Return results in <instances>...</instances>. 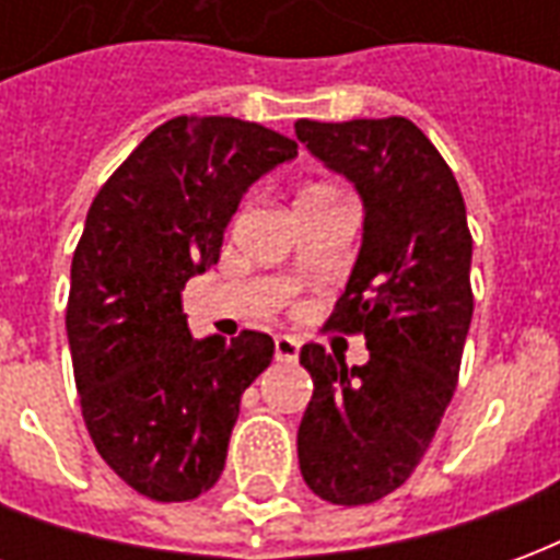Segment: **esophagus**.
Masks as SVG:
<instances>
[{
    "mask_svg": "<svg viewBox=\"0 0 560 560\" xmlns=\"http://www.w3.org/2000/svg\"><path fill=\"white\" fill-rule=\"evenodd\" d=\"M300 357V341L293 336H276V360L281 363H293Z\"/></svg>",
    "mask_w": 560,
    "mask_h": 560,
    "instance_id": "1",
    "label": "esophagus"
}]
</instances>
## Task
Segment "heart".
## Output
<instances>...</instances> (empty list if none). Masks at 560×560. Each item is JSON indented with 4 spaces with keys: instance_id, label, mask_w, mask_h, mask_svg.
I'll return each instance as SVG.
<instances>
[{
    "instance_id": "heart-1",
    "label": "heart",
    "mask_w": 560,
    "mask_h": 560,
    "mask_svg": "<svg viewBox=\"0 0 560 560\" xmlns=\"http://www.w3.org/2000/svg\"><path fill=\"white\" fill-rule=\"evenodd\" d=\"M320 191H332V188H327V185H315V188H308V191H303L305 195H320Z\"/></svg>"
}]
</instances>
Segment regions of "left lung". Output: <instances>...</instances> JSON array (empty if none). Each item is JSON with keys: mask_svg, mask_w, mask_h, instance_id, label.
<instances>
[{"mask_svg": "<svg viewBox=\"0 0 560 560\" xmlns=\"http://www.w3.org/2000/svg\"><path fill=\"white\" fill-rule=\"evenodd\" d=\"M293 128L363 197V248L327 329L369 348V363L348 369L324 345H303L315 389L296 432L300 470L329 504H375L420 465L456 393L474 315L465 200L405 116Z\"/></svg>", "mask_w": 560, "mask_h": 560, "instance_id": "obj_1", "label": "left lung"}]
</instances>
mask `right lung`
I'll return each mask as SVG.
<instances>
[{
    "label": "right lung",
    "instance_id": "add662e5",
    "mask_svg": "<svg viewBox=\"0 0 560 560\" xmlns=\"http://www.w3.org/2000/svg\"><path fill=\"white\" fill-rule=\"evenodd\" d=\"M296 140L233 116H173L102 185L71 260L66 329L98 456L135 492L195 501L219 482L267 332L191 339L185 281L219 264L245 188Z\"/></svg>",
    "mask_w": 560,
    "mask_h": 560
}]
</instances>
